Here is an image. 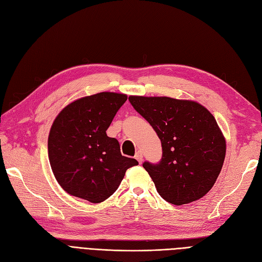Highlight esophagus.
<instances>
[{
	"instance_id": "1",
	"label": "esophagus",
	"mask_w": 262,
	"mask_h": 262,
	"mask_svg": "<svg viewBox=\"0 0 262 262\" xmlns=\"http://www.w3.org/2000/svg\"><path fill=\"white\" fill-rule=\"evenodd\" d=\"M135 159H136L139 163H141V161H142V152H141V151H137L136 156H135Z\"/></svg>"
}]
</instances>
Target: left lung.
<instances>
[{
    "mask_svg": "<svg viewBox=\"0 0 262 262\" xmlns=\"http://www.w3.org/2000/svg\"><path fill=\"white\" fill-rule=\"evenodd\" d=\"M128 100L161 140L160 163L142 164L159 195L176 206L204 197L220 174L226 152L214 116L191 100L142 96Z\"/></svg>",
    "mask_w": 262,
    "mask_h": 262,
    "instance_id": "8db88e82",
    "label": "left lung"
}]
</instances>
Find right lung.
<instances>
[{
    "instance_id": "right-lung-1",
    "label": "right lung",
    "mask_w": 262,
    "mask_h": 262,
    "mask_svg": "<svg viewBox=\"0 0 262 262\" xmlns=\"http://www.w3.org/2000/svg\"><path fill=\"white\" fill-rule=\"evenodd\" d=\"M127 96L99 92L73 101L58 113L48 139L50 165L70 195L99 204L119 188L135 159L122 156L106 129Z\"/></svg>"
}]
</instances>
